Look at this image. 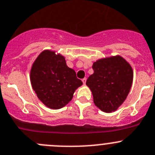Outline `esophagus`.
<instances>
[{"label":"esophagus","mask_w":155,"mask_h":155,"mask_svg":"<svg viewBox=\"0 0 155 155\" xmlns=\"http://www.w3.org/2000/svg\"><path fill=\"white\" fill-rule=\"evenodd\" d=\"M82 81H83L84 84H86V81H87V78H84L82 79Z\"/></svg>","instance_id":"1"}]
</instances>
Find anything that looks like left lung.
Returning a JSON list of instances; mask_svg holds the SVG:
<instances>
[{"label":"left lung","instance_id":"left-lung-1","mask_svg":"<svg viewBox=\"0 0 155 155\" xmlns=\"http://www.w3.org/2000/svg\"><path fill=\"white\" fill-rule=\"evenodd\" d=\"M94 74L87 80L94 104L105 113L114 112L123 104L130 91L133 71L120 55L97 60L93 64Z\"/></svg>","mask_w":155,"mask_h":155}]
</instances>
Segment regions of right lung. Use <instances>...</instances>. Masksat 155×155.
Here are the masks:
<instances>
[{"mask_svg": "<svg viewBox=\"0 0 155 155\" xmlns=\"http://www.w3.org/2000/svg\"><path fill=\"white\" fill-rule=\"evenodd\" d=\"M30 81L39 101L53 110L67 105L74 91L83 84L74 70L68 67L64 57L51 50L42 51L35 60Z\"/></svg>", "mask_w": 155, "mask_h": 155, "instance_id": "add662e5", "label": "right lung"}]
</instances>
